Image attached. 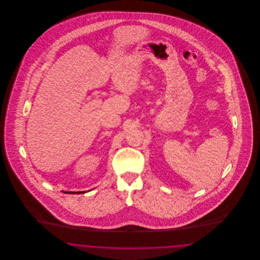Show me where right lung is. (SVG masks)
Here are the masks:
<instances>
[{"mask_svg":"<svg viewBox=\"0 0 260 260\" xmlns=\"http://www.w3.org/2000/svg\"><path fill=\"white\" fill-rule=\"evenodd\" d=\"M69 194H82V193H86V191H82V192H68Z\"/></svg>","mask_w":260,"mask_h":260,"instance_id":"obj_1","label":"right lung"}]
</instances>
